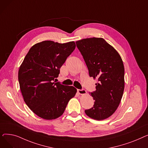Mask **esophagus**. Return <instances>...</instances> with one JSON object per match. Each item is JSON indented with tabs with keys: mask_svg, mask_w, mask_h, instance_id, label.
Segmentation results:
<instances>
[{
	"mask_svg": "<svg viewBox=\"0 0 148 148\" xmlns=\"http://www.w3.org/2000/svg\"><path fill=\"white\" fill-rule=\"evenodd\" d=\"M77 92H78V93L80 95H84L86 94V90H84L83 89H77Z\"/></svg>",
	"mask_w": 148,
	"mask_h": 148,
	"instance_id": "obj_1",
	"label": "esophagus"
}]
</instances>
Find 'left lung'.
<instances>
[{
  "label": "left lung",
  "mask_w": 148,
  "mask_h": 148,
  "mask_svg": "<svg viewBox=\"0 0 148 148\" xmlns=\"http://www.w3.org/2000/svg\"><path fill=\"white\" fill-rule=\"evenodd\" d=\"M88 67L90 77L97 79L96 90L90 92L93 107L84 112L95 120L105 119L117 109L124 90L122 60L112 46L103 38H90L75 42Z\"/></svg>",
  "instance_id": "obj_1"
}]
</instances>
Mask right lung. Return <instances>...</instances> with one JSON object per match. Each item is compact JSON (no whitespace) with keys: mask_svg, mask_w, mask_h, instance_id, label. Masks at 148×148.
<instances>
[{"mask_svg":"<svg viewBox=\"0 0 148 148\" xmlns=\"http://www.w3.org/2000/svg\"><path fill=\"white\" fill-rule=\"evenodd\" d=\"M75 48L74 41H52L37 43L30 48L18 71V82L25 102L35 114L51 120L64 113L77 89L54 79L60 68Z\"/></svg>","mask_w":148,"mask_h":148,"instance_id":"add662e5","label":"right lung"}]
</instances>
